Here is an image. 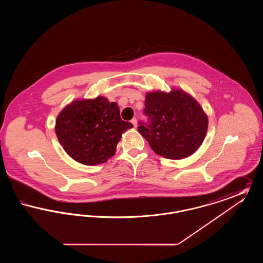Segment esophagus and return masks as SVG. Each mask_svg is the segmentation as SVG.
<instances>
[{"label": "esophagus", "instance_id": "1", "mask_svg": "<svg viewBox=\"0 0 263 263\" xmlns=\"http://www.w3.org/2000/svg\"><path fill=\"white\" fill-rule=\"evenodd\" d=\"M131 123L133 124L134 127H137V119H136V118H133V119L131 120Z\"/></svg>", "mask_w": 263, "mask_h": 263}]
</instances>
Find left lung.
<instances>
[{
    "label": "left lung",
    "mask_w": 263,
    "mask_h": 263,
    "mask_svg": "<svg viewBox=\"0 0 263 263\" xmlns=\"http://www.w3.org/2000/svg\"><path fill=\"white\" fill-rule=\"evenodd\" d=\"M144 113L147 124L140 123L139 133L156 154L180 160L200 147L208 128V117L197 100L179 88L170 92L146 93Z\"/></svg>",
    "instance_id": "obj_1"
}]
</instances>
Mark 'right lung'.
I'll use <instances>...</instances> for the list:
<instances>
[{
	"label": "right lung",
	"mask_w": 263,
	"mask_h": 263,
	"mask_svg": "<svg viewBox=\"0 0 263 263\" xmlns=\"http://www.w3.org/2000/svg\"><path fill=\"white\" fill-rule=\"evenodd\" d=\"M133 125L120 118L116 102L104 97L77 100L56 119L55 132L65 152L78 163L96 165L115 155L122 134Z\"/></svg>",
	"instance_id": "add662e5"
}]
</instances>
